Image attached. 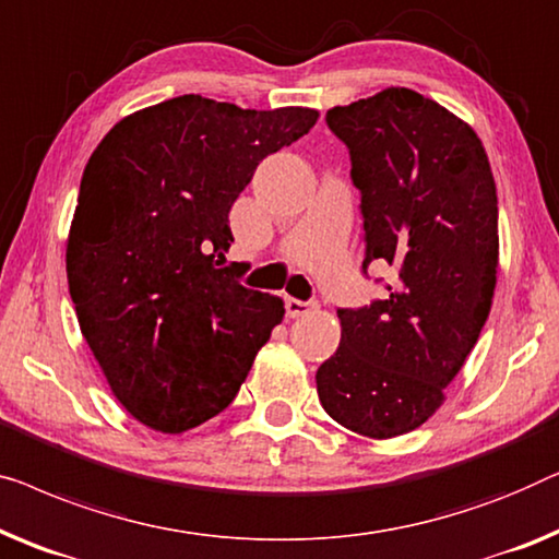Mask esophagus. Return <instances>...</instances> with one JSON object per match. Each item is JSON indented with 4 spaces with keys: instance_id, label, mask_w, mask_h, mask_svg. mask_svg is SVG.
<instances>
[{
    "instance_id": "1",
    "label": "esophagus",
    "mask_w": 559,
    "mask_h": 559,
    "mask_svg": "<svg viewBox=\"0 0 559 559\" xmlns=\"http://www.w3.org/2000/svg\"><path fill=\"white\" fill-rule=\"evenodd\" d=\"M318 302L314 299H295V297H287L285 299V310H287V318H302V314L312 312Z\"/></svg>"
}]
</instances>
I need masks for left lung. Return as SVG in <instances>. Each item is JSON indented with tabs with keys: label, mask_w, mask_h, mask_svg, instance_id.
Wrapping results in <instances>:
<instances>
[{
	"label": "left lung",
	"mask_w": 559,
	"mask_h": 559,
	"mask_svg": "<svg viewBox=\"0 0 559 559\" xmlns=\"http://www.w3.org/2000/svg\"><path fill=\"white\" fill-rule=\"evenodd\" d=\"M350 151L366 260L395 272L366 307L337 310L340 347L318 368L330 418L368 439L426 424L489 318L497 186L472 126L408 87L328 110Z\"/></svg>",
	"instance_id": "left-lung-1"
}]
</instances>
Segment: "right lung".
I'll list each match as a JSON object with an SVG mask.
<instances>
[{"mask_svg": "<svg viewBox=\"0 0 559 559\" xmlns=\"http://www.w3.org/2000/svg\"><path fill=\"white\" fill-rule=\"evenodd\" d=\"M312 108L245 110L179 95L128 116L87 160L68 237L78 322L123 408L181 433L229 406L285 302L226 266L229 212Z\"/></svg>", "mask_w": 559, "mask_h": 559, "instance_id": "right-lung-1", "label": "right lung"}]
</instances>
